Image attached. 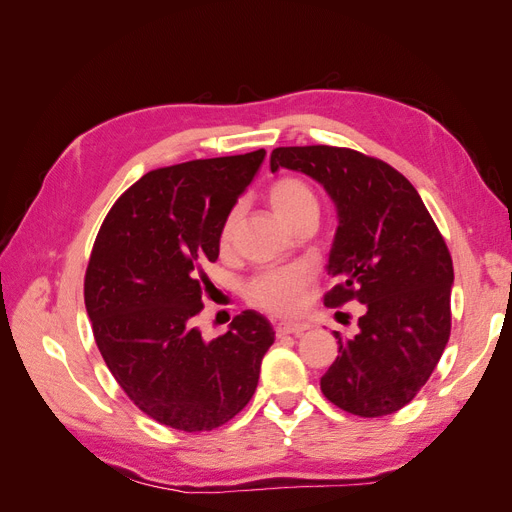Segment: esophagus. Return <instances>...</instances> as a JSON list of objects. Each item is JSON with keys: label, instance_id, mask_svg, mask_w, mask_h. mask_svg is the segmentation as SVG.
<instances>
[{"label": "esophagus", "instance_id": "1", "mask_svg": "<svg viewBox=\"0 0 512 512\" xmlns=\"http://www.w3.org/2000/svg\"><path fill=\"white\" fill-rule=\"evenodd\" d=\"M309 327L303 322H277L275 324V335L284 337V335H303Z\"/></svg>", "mask_w": 512, "mask_h": 512}]
</instances>
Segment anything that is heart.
<instances>
[{"mask_svg":"<svg viewBox=\"0 0 512 512\" xmlns=\"http://www.w3.org/2000/svg\"><path fill=\"white\" fill-rule=\"evenodd\" d=\"M269 203L277 218L294 228L305 220H318V198L303 179L282 177L269 190ZM239 220V207L230 209L220 228V243L228 245ZM314 284V273L303 265L277 267L256 273L247 282V299L275 316H288L299 309L305 292Z\"/></svg>","mask_w":512,"mask_h":512,"instance_id":"1","label":"heart"}]
</instances>
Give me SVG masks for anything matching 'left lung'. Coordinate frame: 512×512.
I'll use <instances>...</instances> for the list:
<instances>
[{
  "mask_svg": "<svg viewBox=\"0 0 512 512\" xmlns=\"http://www.w3.org/2000/svg\"><path fill=\"white\" fill-rule=\"evenodd\" d=\"M316 179L339 226L329 254L337 284L324 305L363 303L359 331L342 337L320 378L331 404L374 418L404 408L423 389L451 337L453 258L414 185L386 162L329 145L277 147L271 170Z\"/></svg>",
  "mask_w": 512,
  "mask_h": 512,
  "instance_id": "1",
  "label": "left lung"
}]
</instances>
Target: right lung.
Here are the masks:
<instances>
[{"label":"right lung","mask_w":512,"mask_h":512,"mask_svg":"<svg viewBox=\"0 0 512 512\" xmlns=\"http://www.w3.org/2000/svg\"><path fill=\"white\" fill-rule=\"evenodd\" d=\"M243 156L156 168L108 211L89 256L85 307L106 367L153 421L198 433L252 399L275 331L245 309L205 342L196 329L220 256V228L265 160Z\"/></svg>","instance_id":"right-lung-1"}]
</instances>
